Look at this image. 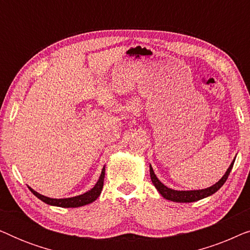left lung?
Here are the masks:
<instances>
[{
  "label": "left lung",
  "mask_w": 250,
  "mask_h": 250,
  "mask_svg": "<svg viewBox=\"0 0 250 250\" xmlns=\"http://www.w3.org/2000/svg\"><path fill=\"white\" fill-rule=\"evenodd\" d=\"M234 160L231 163L230 167H229L227 172L223 175V177L209 188H206V189H201V190H190V191H177V190H173L167 188L166 186L160 182V181L157 179L155 172H153L151 165H150V177H151V181L153 183V186L156 187V189L158 190V192L162 194V196L165 198L167 200L170 201H175V203H193V201H198L200 199H204V198L209 197L211 194H214L216 191L221 189V187L225 183V181L228 180L229 174H230L232 167H233Z\"/></svg>",
  "instance_id": "8db88e82"
}]
</instances>
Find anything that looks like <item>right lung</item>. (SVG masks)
<instances>
[{"label": "right lung", "instance_id": "obj_1", "mask_svg": "<svg viewBox=\"0 0 250 250\" xmlns=\"http://www.w3.org/2000/svg\"><path fill=\"white\" fill-rule=\"evenodd\" d=\"M104 167L102 168L101 175L99 177L98 182L95 186L92 188L91 190H88L87 192H85L83 194H80V196L76 197H71V198H62V199H54V198H49L43 196L39 192H36L35 190H33L32 188L28 187V189L32 191L33 194L45 203L47 205H51V206H58V207H64V208H75V207H82L85 206V205H88L91 203H93L94 200H97V198L100 196L102 188H104Z\"/></svg>", "mask_w": 250, "mask_h": 250}]
</instances>
